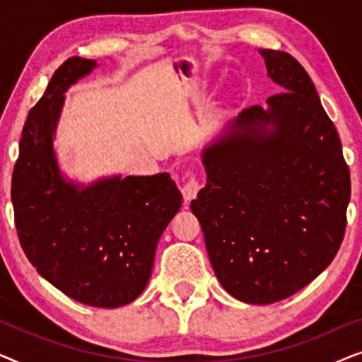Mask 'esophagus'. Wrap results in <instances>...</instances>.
Masks as SVG:
<instances>
[{
	"mask_svg": "<svg viewBox=\"0 0 362 362\" xmlns=\"http://www.w3.org/2000/svg\"><path fill=\"white\" fill-rule=\"evenodd\" d=\"M199 189H201L199 180H197L196 176H189L186 180L185 185H182V187H181L182 197H185L186 202H189V201H192L197 196V192H199Z\"/></svg>",
	"mask_w": 362,
	"mask_h": 362,
	"instance_id": "1",
	"label": "esophagus"
}]
</instances>
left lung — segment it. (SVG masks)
<instances>
[{"label":"left lung","mask_w":362,"mask_h":362,"mask_svg":"<svg viewBox=\"0 0 362 362\" xmlns=\"http://www.w3.org/2000/svg\"><path fill=\"white\" fill-rule=\"evenodd\" d=\"M280 93L245 108L202 150L207 182L191 202L227 293L250 305L288 298L334 259L349 170L311 78L290 54L259 49Z\"/></svg>","instance_id":"8db88e82"}]
</instances>
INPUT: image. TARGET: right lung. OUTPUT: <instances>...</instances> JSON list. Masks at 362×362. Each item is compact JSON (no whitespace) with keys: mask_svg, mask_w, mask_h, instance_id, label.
I'll return each instance as SVG.
<instances>
[{"mask_svg":"<svg viewBox=\"0 0 362 362\" xmlns=\"http://www.w3.org/2000/svg\"><path fill=\"white\" fill-rule=\"evenodd\" d=\"M95 67L92 59L71 57L54 72L24 123L11 201L19 242L39 275L83 305L118 308L145 290L182 196L168 173L88 186L62 175L54 138L64 93Z\"/></svg>","mask_w":362,"mask_h":362,"instance_id":"1","label":"right lung"}]
</instances>
